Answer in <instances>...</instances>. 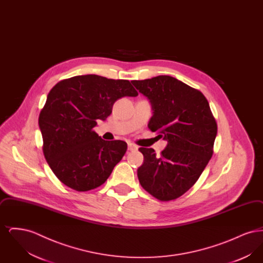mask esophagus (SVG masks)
<instances>
[{
    "mask_svg": "<svg viewBox=\"0 0 263 263\" xmlns=\"http://www.w3.org/2000/svg\"><path fill=\"white\" fill-rule=\"evenodd\" d=\"M138 149L137 146L135 145V144H133V143H128V150L129 151H136Z\"/></svg>",
    "mask_w": 263,
    "mask_h": 263,
    "instance_id": "1",
    "label": "esophagus"
}]
</instances>
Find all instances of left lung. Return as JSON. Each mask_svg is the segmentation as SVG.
<instances>
[{
  "mask_svg": "<svg viewBox=\"0 0 263 263\" xmlns=\"http://www.w3.org/2000/svg\"><path fill=\"white\" fill-rule=\"evenodd\" d=\"M131 83L150 100L154 114L149 129L167 141L160 155L139 148L144 156L139 181L158 200H175L195 184L212 158L217 122L200 90L175 78L158 76Z\"/></svg>",
  "mask_w": 263,
  "mask_h": 263,
  "instance_id": "left-lung-1",
  "label": "left lung"
}]
</instances>
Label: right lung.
<instances>
[{
	"instance_id": "add662e5",
	"label": "right lung",
	"mask_w": 263,
	"mask_h": 263,
	"mask_svg": "<svg viewBox=\"0 0 263 263\" xmlns=\"http://www.w3.org/2000/svg\"><path fill=\"white\" fill-rule=\"evenodd\" d=\"M128 80L76 76L57 83L39 113L44 157L57 178L76 191L103 184L127 150L124 141H105L95 132L114 102L137 97Z\"/></svg>"
}]
</instances>
